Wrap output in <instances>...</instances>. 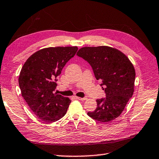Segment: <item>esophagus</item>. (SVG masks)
I'll use <instances>...</instances> for the list:
<instances>
[{
    "label": "esophagus",
    "mask_w": 159,
    "mask_h": 159,
    "mask_svg": "<svg viewBox=\"0 0 159 159\" xmlns=\"http://www.w3.org/2000/svg\"><path fill=\"white\" fill-rule=\"evenodd\" d=\"M77 99H79V100H80V101H85V100H86V99H87V98H79V97H77Z\"/></svg>",
    "instance_id": "esophagus-1"
}]
</instances>
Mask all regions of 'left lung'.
<instances>
[{
	"mask_svg": "<svg viewBox=\"0 0 159 159\" xmlns=\"http://www.w3.org/2000/svg\"><path fill=\"white\" fill-rule=\"evenodd\" d=\"M92 66L96 79L104 86L106 98L97 99V108L88 115L99 122L114 120L124 111L134 93L135 69L121 51L108 46L85 47L77 51Z\"/></svg>",
	"mask_w": 159,
	"mask_h": 159,
	"instance_id": "obj_1",
	"label": "left lung"
}]
</instances>
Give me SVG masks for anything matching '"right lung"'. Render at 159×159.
<instances>
[{
  "instance_id": "1",
  "label": "right lung",
  "mask_w": 159,
  "mask_h": 159,
  "mask_svg": "<svg viewBox=\"0 0 159 159\" xmlns=\"http://www.w3.org/2000/svg\"><path fill=\"white\" fill-rule=\"evenodd\" d=\"M77 47L44 48L28 58L18 77L22 98L38 119L51 123L65 115L71 101L53 93L57 77Z\"/></svg>"
}]
</instances>
